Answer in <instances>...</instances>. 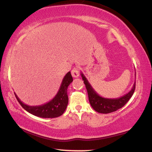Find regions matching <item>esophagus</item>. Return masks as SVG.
<instances>
[{
	"mask_svg": "<svg viewBox=\"0 0 152 152\" xmlns=\"http://www.w3.org/2000/svg\"><path fill=\"white\" fill-rule=\"evenodd\" d=\"M72 75L74 78H77L79 76V69L78 67H74V68L72 70Z\"/></svg>",
	"mask_w": 152,
	"mask_h": 152,
	"instance_id": "obj_1",
	"label": "esophagus"
}]
</instances>
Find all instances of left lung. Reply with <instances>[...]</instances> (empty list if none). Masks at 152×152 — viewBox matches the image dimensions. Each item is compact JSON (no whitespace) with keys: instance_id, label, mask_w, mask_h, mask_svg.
Segmentation results:
<instances>
[{"instance_id":"1","label":"left lung","mask_w":152,"mask_h":152,"mask_svg":"<svg viewBox=\"0 0 152 152\" xmlns=\"http://www.w3.org/2000/svg\"><path fill=\"white\" fill-rule=\"evenodd\" d=\"M80 74L87 91L90 104L96 112L99 113L107 114V113L116 111L117 110L122 108L128 102L134 92L135 82L130 91L123 96L117 98H103L97 94V92L90 85L89 81L83 74V72H81Z\"/></svg>"}]
</instances>
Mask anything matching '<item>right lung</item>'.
Masks as SVG:
<instances>
[{"instance_id":"right-lung-1","label":"right lung","mask_w":152,"mask_h":152,"mask_svg":"<svg viewBox=\"0 0 152 152\" xmlns=\"http://www.w3.org/2000/svg\"><path fill=\"white\" fill-rule=\"evenodd\" d=\"M73 81L70 72H67L63 78L60 88L56 96L44 104L39 106H28L22 102L15 94L17 100L24 110L35 116L42 118H55L62 115L68 104L67 88Z\"/></svg>"}]
</instances>
